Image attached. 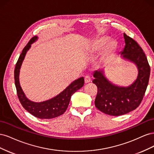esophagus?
Masks as SVG:
<instances>
[{"label":"esophagus","mask_w":154,"mask_h":154,"mask_svg":"<svg viewBox=\"0 0 154 154\" xmlns=\"http://www.w3.org/2000/svg\"><path fill=\"white\" fill-rule=\"evenodd\" d=\"M91 82V78L89 76H86L85 77V83H90Z\"/></svg>","instance_id":"34e87169"}]
</instances>
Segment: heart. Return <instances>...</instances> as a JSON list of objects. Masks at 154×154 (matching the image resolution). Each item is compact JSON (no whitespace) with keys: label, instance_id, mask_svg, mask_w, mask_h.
Wrapping results in <instances>:
<instances>
[{"label":"heart","instance_id":"obj_1","mask_svg":"<svg viewBox=\"0 0 154 154\" xmlns=\"http://www.w3.org/2000/svg\"><path fill=\"white\" fill-rule=\"evenodd\" d=\"M118 48L117 42L115 40H109V37L104 36L96 39L88 49V51L92 54L101 53V59L105 62L109 60L112 57Z\"/></svg>","mask_w":154,"mask_h":154}]
</instances>
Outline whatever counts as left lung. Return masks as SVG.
<instances>
[{"label":"left lung","instance_id":"1","mask_svg":"<svg viewBox=\"0 0 154 154\" xmlns=\"http://www.w3.org/2000/svg\"><path fill=\"white\" fill-rule=\"evenodd\" d=\"M125 45L120 58L133 63L137 69L135 81L128 86L115 84L107 78L103 69L93 72L92 83L98 88L95 100L96 108L106 114L118 116L127 114L140 105L147 88L150 67L146 55L136 41L123 33Z\"/></svg>","mask_w":154,"mask_h":154}]
</instances>
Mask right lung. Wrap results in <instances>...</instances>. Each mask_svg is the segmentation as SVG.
Wrapping results in <instances>:
<instances>
[{
  "label": "right lung",
  "instance_id": "obj_1",
  "mask_svg": "<svg viewBox=\"0 0 154 154\" xmlns=\"http://www.w3.org/2000/svg\"><path fill=\"white\" fill-rule=\"evenodd\" d=\"M38 39V37L37 36L32 37L22 50L14 71L15 83L18 99L23 107L27 112L40 119H52L63 114L66 112L72 95L78 90L80 89L84 85V78L80 77L77 80H74L63 91L49 100L41 102H35L27 98L20 83V70L26 53L31 47V44L35 43Z\"/></svg>",
  "mask_w": 154,
  "mask_h": 154
}]
</instances>
